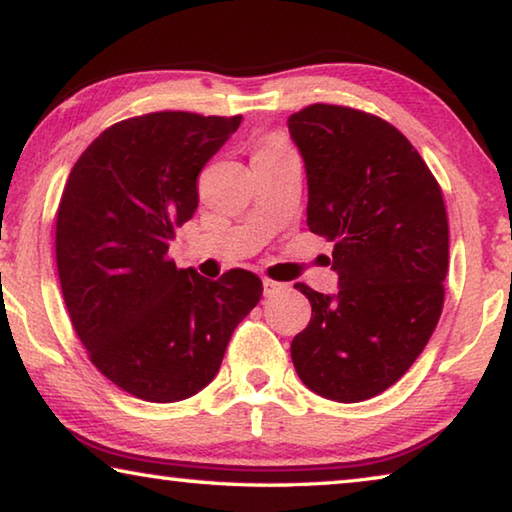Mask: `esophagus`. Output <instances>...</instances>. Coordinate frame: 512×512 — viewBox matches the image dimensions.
<instances>
[{
	"label": "esophagus",
	"mask_w": 512,
	"mask_h": 512,
	"mask_svg": "<svg viewBox=\"0 0 512 512\" xmlns=\"http://www.w3.org/2000/svg\"><path fill=\"white\" fill-rule=\"evenodd\" d=\"M284 291H287V284L264 280V296L266 298H273V296H277V293H284Z\"/></svg>",
	"instance_id": "1"
}]
</instances>
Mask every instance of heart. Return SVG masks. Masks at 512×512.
<instances>
[{
  "label": "heart",
  "instance_id": "obj_1",
  "mask_svg": "<svg viewBox=\"0 0 512 512\" xmlns=\"http://www.w3.org/2000/svg\"><path fill=\"white\" fill-rule=\"evenodd\" d=\"M284 149H287V146H284L280 140H268L257 153H277V151H284Z\"/></svg>",
  "mask_w": 512,
  "mask_h": 512
}]
</instances>
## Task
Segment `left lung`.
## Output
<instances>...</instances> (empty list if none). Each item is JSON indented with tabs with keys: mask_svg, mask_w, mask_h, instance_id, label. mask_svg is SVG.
<instances>
[{
	"mask_svg": "<svg viewBox=\"0 0 512 512\" xmlns=\"http://www.w3.org/2000/svg\"><path fill=\"white\" fill-rule=\"evenodd\" d=\"M307 173V225L332 241L339 291L296 284L311 302L291 359L334 402L391 388L438 325L449 228L436 178L411 142L368 112L314 103L289 117Z\"/></svg>",
	"mask_w": 512,
	"mask_h": 512,
	"instance_id": "1",
	"label": "left lung"
}]
</instances>
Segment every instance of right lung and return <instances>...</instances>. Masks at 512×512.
<instances>
[{
	"mask_svg": "<svg viewBox=\"0 0 512 512\" xmlns=\"http://www.w3.org/2000/svg\"><path fill=\"white\" fill-rule=\"evenodd\" d=\"M241 117L151 112L110 126L76 160L56 216L60 289L90 361L121 391L180 402L210 384L262 280L176 268L169 244L196 178Z\"/></svg>",
	"mask_w": 512,
	"mask_h": 512,
	"instance_id": "add662e5",
	"label": "right lung"
}]
</instances>
